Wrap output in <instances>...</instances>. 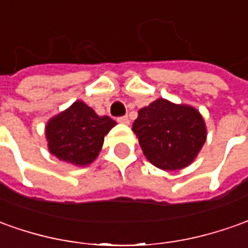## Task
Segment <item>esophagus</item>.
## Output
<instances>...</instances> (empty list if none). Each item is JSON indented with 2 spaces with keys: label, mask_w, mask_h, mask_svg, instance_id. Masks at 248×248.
<instances>
[{
  "label": "esophagus",
  "mask_w": 248,
  "mask_h": 248,
  "mask_svg": "<svg viewBox=\"0 0 248 248\" xmlns=\"http://www.w3.org/2000/svg\"><path fill=\"white\" fill-rule=\"evenodd\" d=\"M119 123H123V124H129V119H128V116H121L117 119Z\"/></svg>",
  "instance_id": "34e87169"
}]
</instances>
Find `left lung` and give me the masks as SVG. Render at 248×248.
I'll return each instance as SVG.
<instances>
[{
	"label": "left lung",
	"mask_w": 248,
	"mask_h": 248,
	"mask_svg": "<svg viewBox=\"0 0 248 248\" xmlns=\"http://www.w3.org/2000/svg\"><path fill=\"white\" fill-rule=\"evenodd\" d=\"M132 131L147 160L165 171L189 166L206 140L205 121L199 110L165 98L139 109Z\"/></svg>",
	"instance_id": "8db88e82"
}]
</instances>
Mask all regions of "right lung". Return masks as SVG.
Segmentation results:
<instances>
[{
	"label": "right lung",
	"mask_w": 248,
	"mask_h": 248,
	"mask_svg": "<svg viewBox=\"0 0 248 248\" xmlns=\"http://www.w3.org/2000/svg\"><path fill=\"white\" fill-rule=\"evenodd\" d=\"M114 125L116 121L110 117L98 116L83 101H75L47 121L48 151L74 166H89L98 156L104 138Z\"/></svg>",
	"instance_id": "obj_1"
}]
</instances>
